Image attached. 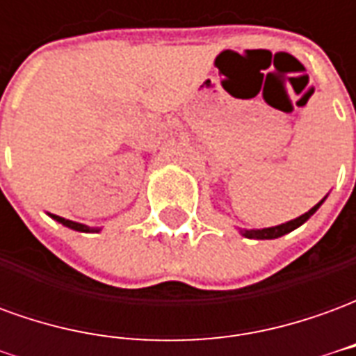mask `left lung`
Returning <instances> with one entry per match:
<instances>
[{"mask_svg":"<svg viewBox=\"0 0 356 356\" xmlns=\"http://www.w3.org/2000/svg\"><path fill=\"white\" fill-rule=\"evenodd\" d=\"M326 200V198H322L316 206H313V208L309 209L307 213H303V216H299L298 219H291V221H288V223H282V225H276V227H268V229H255V231H240L242 232V236H246V238H255V240H273V238H280V236H284V234H288V232H291L293 229H298V227H301V225L305 223L309 217L313 216L316 209L321 208L322 202Z\"/></svg>","mask_w":356,"mask_h":356,"instance_id":"1","label":"left lung"}]
</instances>
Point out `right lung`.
<instances>
[{"label": "right lung", "mask_w": 356, "mask_h": 356, "mask_svg": "<svg viewBox=\"0 0 356 356\" xmlns=\"http://www.w3.org/2000/svg\"><path fill=\"white\" fill-rule=\"evenodd\" d=\"M55 221L58 223H63L68 229H72V231H80V232H99V229H91V227H86V225L76 223V221H70V219H65V217H58V216H51Z\"/></svg>", "instance_id": "right-lung-1"}]
</instances>
